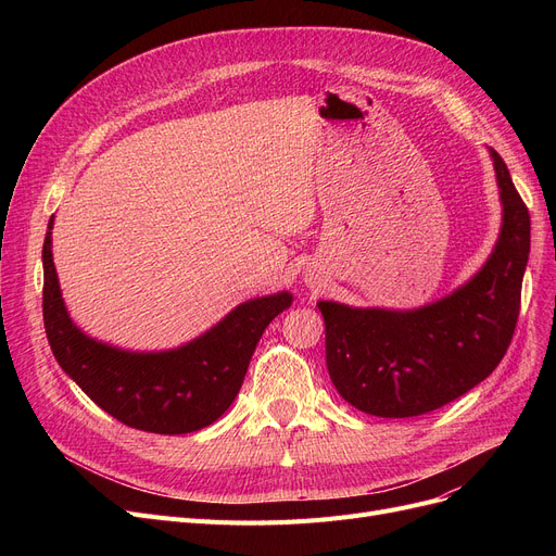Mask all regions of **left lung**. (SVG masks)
Wrapping results in <instances>:
<instances>
[{
  "instance_id": "left-lung-1",
  "label": "left lung",
  "mask_w": 556,
  "mask_h": 556,
  "mask_svg": "<svg viewBox=\"0 0 556 556\" xmlns=\"http://www.w3.org/2000/svg\"><path fill=\"white\" fill-rule=\"evenodd\" d=\"M503 231L486 266L446 300L419 311L317 302L327 325V367L340 396L374 417H419L476 388L514 338L530 212L503 157L491 149Z\"/></svg>"
}]
</instances>
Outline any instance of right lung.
<instances>
[{
	"instance_id": "obj_1",
	"label": "right lung",
	"mask_w": 556,
	"mask_h": 556,
	"mask_svg": "<svg viewBox=\"0 0 556 556\" xmlns=\"http://www.w3.org/2000/svg\"><path fill=\"white\" fill-rule=\"evenodd\" d=\"M42 266L45 331L58 365L116 421L157 434H185L214 424L237 399L263 331L293 302L288 293L252 300L175 352L128 354L72 325L51 258V231Z\"/></svg>"
}]
</instances>
